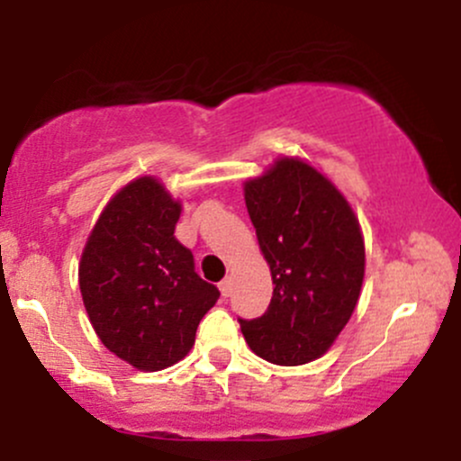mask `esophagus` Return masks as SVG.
<instances>
[{"instance_id":"1","label":"esophagus","mask_w":461,"mask_h":461,"mask_svg":"<svg viewBox=\"0 0 461 461\" xmlns=\"http://www.w3.org/2000/svg\"><path fill=\"white\" fill-rule=\"evenodd\" d=\"M221 292H222V296H230L231 294V290H234V278L231 276H227V278H222L221 281Z\"/></svg>"}]
</instances>
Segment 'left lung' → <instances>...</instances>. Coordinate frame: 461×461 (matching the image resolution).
Returning <instances> with one entry per match:
<instances>
[{"instance_id":"1","label":"left lung","mask_w":461,"mask_h":461,"mask_svg":"<svg viewBox=\"0 0 461 461\" xmlns=\"http://www.w3.org/2000/svg\"><path fill=\"white\" fill-rule=\"evenodd\" d=\"M245 204L274 294L240 332L260 359L303 366L330 350L361 294L366 245L350 203L319 169L283 156L245 180Z\"/></svg>"}]
</instances>
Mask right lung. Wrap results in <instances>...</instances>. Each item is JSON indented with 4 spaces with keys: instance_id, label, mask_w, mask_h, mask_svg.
Instances as JSON below:
<instances>
[{
    "instance_id": "1",
    "label": "right lung",
    "mask_w": 461,
    "mask_h": 461,
    "mask_svg": "<svg viewBox=\"0 0 461 461\" xmlns=\"http://www.w3.org/2000/svg\"><path fill=\"white\" fill-rule=\"evenodd\" d=\"M183 204L153 176L113 194L82 249L80 292L93 330L144 373L178 364L221 292L174 236Z\"/></svg>"
}]
</instances>
